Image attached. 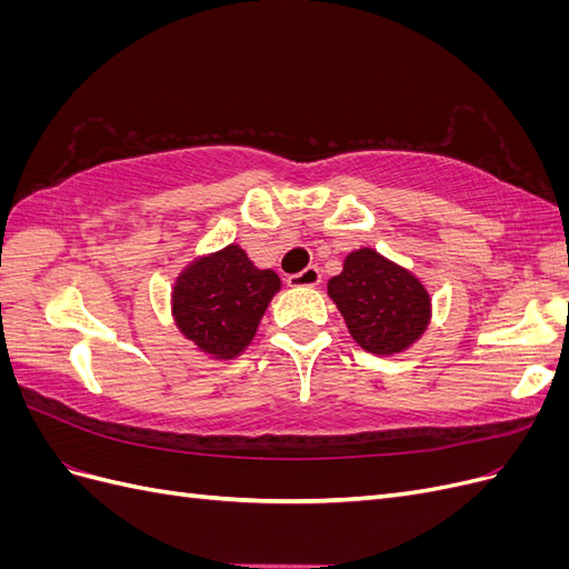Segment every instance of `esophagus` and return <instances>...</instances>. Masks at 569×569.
Returning a JSON list of instances; mask_svg holds the SVG:
<instances>
[{"label": "esophagus", "instance_id": "1", "mask_svg": "<svg viewBox=\"0 0 569 569\" xmlns=\"http://www.w3.org/2000/svg\"><path fill=\"white\" fill-rule=\"evenodd\" d=\"M289 287H316L320 284V270L316 266H308L301 272H295L287 278Z\"/></svg>", "mask_w": 569, "mask_h": 569}]
</instances>
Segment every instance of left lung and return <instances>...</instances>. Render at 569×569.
I'll list each match as a JSON object with an SVG mask.
<instances>
[{
	"label": "left lung",
	"instance_id": "1",
	"mask_svg": "<svg viewBox=\"0 0 569 569\" xmlns=\"http://www.w3.org/2000/svg\"><path fill=\"white\" fill-rule=\"evenodd\" d=\"M327 295L356 343L370 353L389 356L408 349L429 320L425 287L372 249L347 256L343 270L327 282Z\"/></svg>",
	"mask_w": 569,
	"mask_h": 569
}]
</instances>
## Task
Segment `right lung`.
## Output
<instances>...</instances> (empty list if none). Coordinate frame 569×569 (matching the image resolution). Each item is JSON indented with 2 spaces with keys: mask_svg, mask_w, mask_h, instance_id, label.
<instances>
[{
  "mask_svg": "<svg viewBox=\"0 0 569 569\" xmlns=\"http://www.w3.org/2000/svg\"><path fill=\"white\" fill-rule=\"evenodd\" d=\"M280 278L258 270L239 247L201 258L173 291L176 322L201 351L232 358L251 341Z\"/></svg>",
  "mask_w": 569,
  "mask_h": 569,
  "instance_id": "1",
  "label": "right lung"
}]
</instances>
